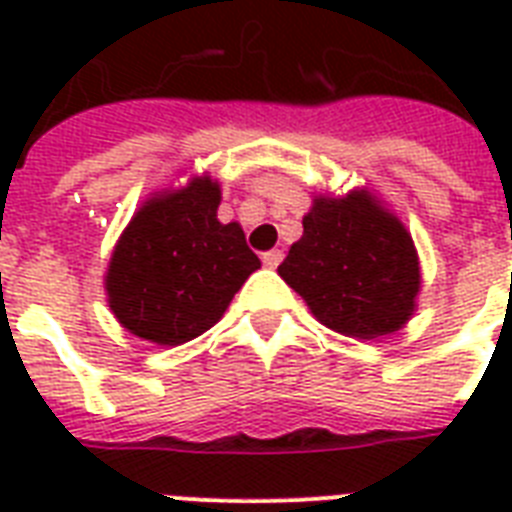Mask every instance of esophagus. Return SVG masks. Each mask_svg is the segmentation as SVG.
Instances as JSON below:
<instances>
[{
    "label": "esophagus",
    "mask_w": 512,
    "mask_h": 512,
    "mask_svg": "<svg viewBox=\"0 0 512 512\" xmlns=\"http://www.w3.org/2000/svg\"><path fill=\"white\" fill-rule=\"evenodd\" d=\"M284 260V252L281 249H268V252H263V265L265 268H276V265Z\"/></svg>",
    "instance_id": "34e87169"
}]
</instances>
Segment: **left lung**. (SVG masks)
<instances>
[{
  "label": "left lung",
  "mask_w": 512,
  "mask_h": 512,
  "mask_svg": "<svg viewBox=\"0 0 512 512\" xmlns=\"http://www.w3.org/2000/svg\"><path fill=\"white\" fill-rule=\"evenodd\" d=\"M279 276L324 327L364 340L404 327L420 292L412 236L364 191L316 199Z\"/></svg>",
  "instance_id": "left-lung-1"
}]
</instances>
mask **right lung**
<instances>
[{"label":"right lung","instance_id":"obj_1","mask_svg":"<svg viewBox=\"0 0 512 512\" xmlns=\"http://www.w3.org/2000/svg\"><path fill=\"white\" fill-rule=\"evenodd\" d=\"M220 188L193 180L132 217L108 265L111 311L132 335L180 345L207 332L260 268L236 223L217 220Z\"/></svg>","mask_w":512,"mask_h":512}]
</instances>
